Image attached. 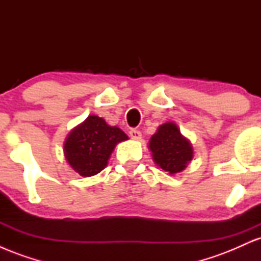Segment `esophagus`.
<instances>
[{
	"instance_id": "esophagus-1",
	"label": "esophagus",
	"mask_w": 261,
	"mask_h": 261,
	"mask_svg": "<svg viewBox=\"0 0 261 261\" xmlns=\"http://www.w3.org/2000/svg\"><path fill=\"white\" fill-rule=\"evenodd\" d=\"M128 134H130L131 139L135 141H139L141 140V137H142V134H141L139 130H136V128H131V130L128 131Z\"/></svg>"
}]
</instances>
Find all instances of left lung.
Listing matches in <instances>:
<instances>
[{
	"label": "left lung",
	"instance_id": "8db88e82",
	"mask_svg": "<svg viewBox=\"0 0 261 261\" xmlns=\"http://www.w3.org/2000/svg\"><path fill=\"white\" fill-rule=\"evenodd\" d=\"M148 148L154 163L170 175L182 172L194 157L193 145L173 121L160 125Z\"/></svg>",
	"mask_w": 261,
	"mask_h": 261
}]
</instances>
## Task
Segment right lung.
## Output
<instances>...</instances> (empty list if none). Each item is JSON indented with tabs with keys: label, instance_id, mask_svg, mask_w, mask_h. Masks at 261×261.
<instances>
[{
	"label": "right lung",
	"instance_id": "1",
	"mask_svg": "<svg viewBox=\"0 0 261 261\" xmlns=\"http://www.w3.org/2000/svg\"><path fill=\"white\" fill-rule=\"evenodd\" d=\"M126 140L127 135L121 128L110 126L99 116L89 115L67 135L64 154L74 172L92 176L106 168L115 146Z\"/></svg>",
	"mask_w": 261,
	"mask_h": 261
}]
</instances>
